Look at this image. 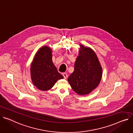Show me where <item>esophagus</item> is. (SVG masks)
Returning <instances> with one entry per match:
<instances>
[{
    "label": "esophagus",
    "mask_w": 133,
    "mask_h": 133,
    "mask_svg": "<svg viewBox=\"0 0 133 133\" xmlns=\"http://www.w3.org/2000/svg\"><path fill=\"white\" fill-rule=\"evenodd\" d=\"M63 76H64V77L65 79H66V78H67V77H68V75H67V74L66 73H63Z\"/></svg>",
    "instance_id": "obj_1"
}]
</instances>
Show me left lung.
<instances>
[{
  "label": "left lung",
  "mask_w": 133,
  "mask_h": 133,
  "mask_svg": "<svg viewBox=\"0 0 133 133\" xmlns=\"http://www.w3.org/2000/svg\"><path fill=\"white\" fill-rule=\"evenodd\" d=\"M74 70L68 78L73 90L79 95L90 94L99 84L102 68L95 52L90 48L80 45Z\"/></svg>",
  "instance_id": "1"
}]
</instances>
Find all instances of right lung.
Wrapping results in <instances>:
<instances>
[{"label": "right lung", "mask_w": 133, "mask_h": 133, "mask_svg": "<svg viewBox=\"0 0 133 133\" xmlns=\"http://www.w3.org/2000/svg\"><path fill=\"white\" fill-rule=\"evenodd\" d=\"M52 50L47 46L40 48L35 55L30 67L31 80L38 89L47 91L63 76L58 73L52 61Z\"/></svg>", "instance_id": "1"}]
</instances>
